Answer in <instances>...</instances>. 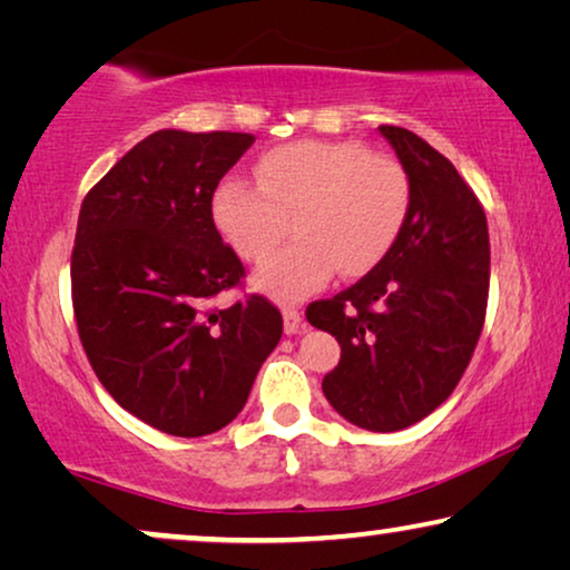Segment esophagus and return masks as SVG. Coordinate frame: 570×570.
<instances>
[{
  "instance_id": "34e87169",
  "label": "esophagus",
  "mask_w": 570,
  "mask_h": 570,
  "mask_svg": "<svg viewBox=\"0 0 570 570\" xmlns=\"http://www.w3.org/2000/svg\"><path fill=\"white\" fill-rule=\"evenodd\" d=\"M285 318V334H301L306 332V324H303V316L295 308H285L283 311Z\"/></svg>"
}]
</instances>
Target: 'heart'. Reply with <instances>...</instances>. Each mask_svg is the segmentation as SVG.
Segmentation results:
<instances>
[{
  "label": "heart",
  "mask_w": 570,
  "mask_h": 570,
  "mask_svg": "<svg viewBox=\"0 0 570 570\" xmlns=\"http://www.w3.org/2000/svg\"><path fill=\"white\" fill-rule=\"evenodd\" d=\"M259 186L225 176L209 215L240 259L256 262L283 238L295 213L293 244L269 254L252 275L256 291L298 301L332 277L371 269L400 236L410 213V178L389 155L357 142L301 139L264 153Z\"/></svg>",
  "instance_id": "b5f03b06"
}]
</instances>
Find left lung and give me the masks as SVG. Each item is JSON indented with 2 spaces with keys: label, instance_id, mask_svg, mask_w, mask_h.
Returning a JSON list of instances; mask_svg holds the SVG:
<instances>
[{
  "label": "left lung",
  "instance_id": "8db88e82",
  "mask_svg": "<svg viewBox=\"0 0 570 570\" xmlns=\"http://www.w3.org/2000/svg\"><path fill=\"white\" fill-rule=\"evenodd\" d=\"M410 178V213L384 259L308 324L337 337L324 396L347 423L392 433L449 400L478 345L488 308L485 209L456 168L425 139L379 127Z\"/></svg>",
  "mask_w": 570,
  "mask_h": 570
}]
</instances>
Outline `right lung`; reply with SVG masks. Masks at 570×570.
Returning a JSON list of instances; mask_svg holds the SVG:
<instances>
[{"mask_svg":"<svg viewBox=\"0 0 570 570\" xmlns=\"http://www.w3.org/2000/svg\"><path fill=\"white\" fill-rule=\"evenodd\" d=\"M252 145L240 131L160 129L82 199L72 306L85 355L124 410L168 435L228 425L283 337L262 295L207 308L244 277L209 199Z\"/></svg>","mask_w":570,"mask_h":570,"instance_id":"add662e5","label":"right lung"}]
</instances>
